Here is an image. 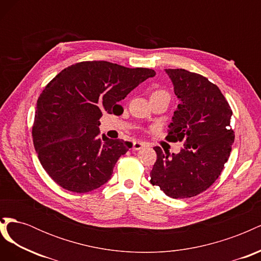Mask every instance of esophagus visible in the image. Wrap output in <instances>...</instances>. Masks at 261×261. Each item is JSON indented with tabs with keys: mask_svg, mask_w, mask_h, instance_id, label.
Returning a JSON list of instances; mask_svg holds the SVG:
<instances>
[{
	"mask_svg": "<svg viewBox=\"0 0 261 261\" xmlns=\"http://www.w3.org/2000/svg\"><path fill=\"white\" fill-rule=\"evenodd\" d=\"M145 147L144 143H140V141H135V143L133 144V150H140L141 148Z\"/></svg>",
	"mask_w": 261,
	"mask_h": 261,
	"instance_id": "1",
	"label": "esophagus"
}]
</instances>
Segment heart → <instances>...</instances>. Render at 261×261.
<instances>
[{
	"label": "heart",
	"instance_id": "1",
	"mask_svg": "<svg viewBox=\"0 0 261 261\" xmlns=\"http://www.w3.org/2000/svg\"><path fill=\"white\" fill-rule=\"evenodd\" d=\"M151 96H167L169 97V93L165 91V90H162V89H159V90H155L152 92ZM170 98V97H169Z\"/></svg>",
	"mask_w": 261,
	"mask_h": 261
}]
</instances>
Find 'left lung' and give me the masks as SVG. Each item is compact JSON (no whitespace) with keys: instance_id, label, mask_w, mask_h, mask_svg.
<instances>
[{"instance_id":"1","label":"left lung","mask_w":261,"mask_h":261,"mask_svg":"<svg viewBox=\"0 0 261 261\" xmlns=\"http://www.w3.org/2000/svg\"><path fill=\"white\" fill-rule=\"evenodd\" d=\"M165 72L179 100L167 138L184 141L185 149L170 155L154 147L156 161L150 181L172 198H191L215 183L228 160L235 137L232 110L208 78L183 68Z\"/></svg>"}]
</instances>
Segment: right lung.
<instances>
[{
    "mask_svg": "<svg viewBox=\"0 0 261 261\" xmlns=\"http://www.w3.org/2000/svg\"><path fill=\"white\" fill-rule=\"evenodd\" d=\"M153 69L128 68L106 61H86L60 72L37 101L33 140L39 161L62 188L88 193L111 178L118 158L132 147L123 139L98 138L100 117Z\"/></svg>",
    "mask_w": 261,
    "mask_h": 261,
    "instance_id": "obj_1",
    "label": "right lung"
}]
</instances>
